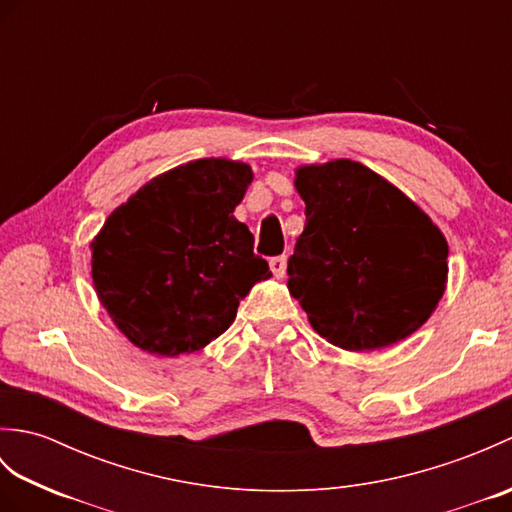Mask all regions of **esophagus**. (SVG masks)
Here are the masks:
<instances>
[{
  "label": "esophagus",
  "mask_w": 512,
  "mask_h": 512,
  "mask_svg": "<svg viewBox=\"0 0 512 512\" xmlns=\"http://www.w3.org/2000/svg\"><path fill=\"white\" fill-rule=\"evenodd\" d=\"M286 266H288V257L286 255H279L270 259V270H273V275L277 279H281L286 275Z\"/></svg>",
  "instance_id": "1"
}]
</instances>
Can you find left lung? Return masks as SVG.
Masks as SVG:
<instances>
[{
    "label": "left lung",
    "instance_id": "1",
    "mask_svg": "<svg viewBox=\"0 0 512 512\" xmlns=\"http://www.w3.org/2000/svg\"><path fill=\"white\" fill-rule=\"evenodd\" d=\"M306 226L288 262V288L332 345H394L431 317L447 284V239L407 195L363 167H301Z\"/></svg>",
    "mask_w": 512,
    "mask_h": 512
}]
</instances>
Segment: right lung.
Wrapping results in <instances>:
<instances>
[{
	"mask_svg": "<svg viewBox=\"0 0 512 512\" xmlns=\"http://www.w3.org/2000/svg\"><path fill=\"white\" fill-rule=\"evenodd\" d=\"M244 162L195 160L147 182L92 242L96 295L116 328L158 356L198 352L233 323L268 262L233 217Z\"/></svg>",
	"mask_w": 512,
	"mask_h": 512,
	"instance_id": "obj_1",
	"label": "right lung"
}]
</instances>
